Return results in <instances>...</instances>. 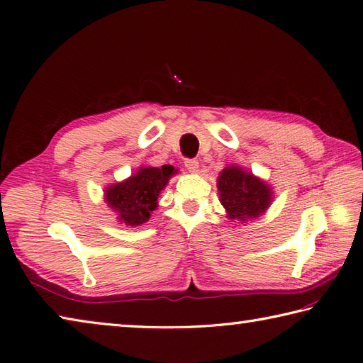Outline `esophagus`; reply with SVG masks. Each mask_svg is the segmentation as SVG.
<instances>
[{
	"label": "esophagus",
	"instance_id": "obj_1",
	"mask_svg": "<svg viewBox=\"0 0 363 363\" xmlns=\"http://www.w3.org/2000/svg\"><path fill=\"white\" fill-rule=\"evenodd\" d=\"M186 168L190 171V173H196L200 168V163L195 159H189V160H186Z\"/></svg>",
	"mask_w": 363,
	"mask_h": 363
}]
</instances>
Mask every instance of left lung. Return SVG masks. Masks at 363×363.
I'll return each mask as SVG.
<instances>
[{
    "mask_svg": "<svg viewBox=\"0 0 363 363\" xmlns=\"http://www.w3.org/2000/svg\"><path fill=\"white\" fill-rule=\"evenodd\" d=\"M220 204L232 222L245 223L267 213L273 203L272 186L240 164H227L217 176Z\"/></svg>",
    "mask_w": 363,
    "mask_h": 363,
    "instance_id": "1",
    "label": "left lung"
}]
</instances>
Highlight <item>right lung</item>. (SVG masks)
<instances>
[{
    "instance_id": "1",
    "label": "right lung",
    "mask_w": 363,
    "mask_h": 363,
    "mask_svg": "<svg viewBox=\"0 0 363 363\" xmlns=\"http://www.w3.org/2000/svg\"><path fill=\"white\" fill-rule=\"evenodd\" d=\"M176 173L177 169L171 164H163L162 168L141 164L127 179L104 189V201L116 213L118 223L140 227L150 219L159 206L160 192Z\"/></svg>"
}]
</instances>
